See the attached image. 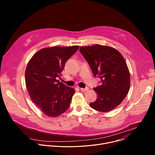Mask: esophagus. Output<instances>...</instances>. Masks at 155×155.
<instances>
[{"instance_id":"34e87169","label":"esophagus","mask_w":155,"mask_h":155,"mask_svg":"<svg viewBox=\"0 0 155 155\" xmlns=\"http://www.w3.org/2000/svg\"><path fill=\"white\" fill-rule=\"evenodd\" d=\"M88 89H89V88H88L87 87H85V88H82V87H81V88H80V90H81V91L84 92V91H87V90H88Z\"/></svg>"}]
</instances>
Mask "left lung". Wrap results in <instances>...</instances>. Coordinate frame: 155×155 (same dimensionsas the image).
I'll use <instances>...</instances> for the list:
<instances>
[{
  "instance_id": "left-lung-1",
  "label": "left lung",
  "mask_w": 155,
  "mask_h": 155,
  "mask_svg": "<svg viewBox=\"0 0 155 155\" xmlns=\"http://www.w3.org/2000/svg\"><path fill=\"white\" fill-rule=\"evenodd\" d=\"M80 51L90 65L101 85L94 88L97 99L90 106L97 111L107 112L120 105L128 93L130 74L121 54L108 46L81 47Z\"/></svg>"
}]
</instances>
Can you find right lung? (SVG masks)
<instances>
[{
  "mask_svg": "<svg viewBox=\"0 0 155 155\" xmlns=\"http://www.w3.org/2000/svg\"><path fill=\"white\" fill-rule=\"evenodd\" d=\"M78 46L53 47L37 51L29 61L25 81L32 101L48 117H56L67 110L75 93L73 87L58 80L65 62Z\"/></svg>",
  "mask_w": 155,
  "mask_h": 155,
  "instance_id": "1",
  "label": "right lung"
}]
</instances>
